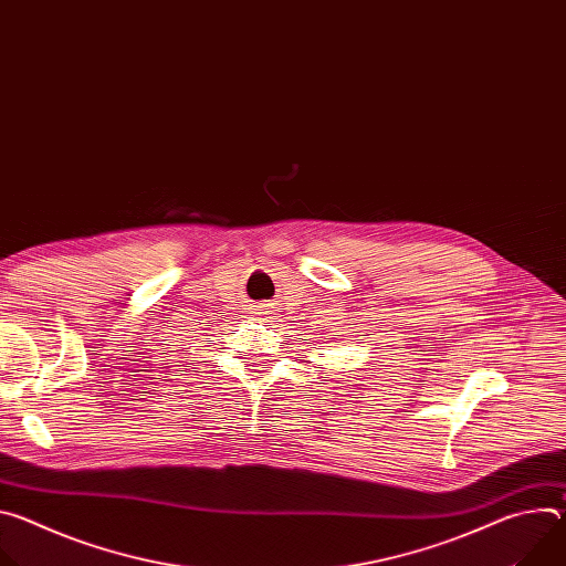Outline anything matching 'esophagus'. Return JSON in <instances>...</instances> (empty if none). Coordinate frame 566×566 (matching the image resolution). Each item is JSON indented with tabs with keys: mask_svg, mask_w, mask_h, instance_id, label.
Masks as SVG:
<instances>
[{
	"mask_svg": "<svg viewBox=\"0 0 566 566\" xmlns=\"http://www.w3.org/2000/svg\"><path fill=\"white\" fill-rule=\"evenodd\" d=\"M262 313H269V311H262Z\"/></svg>",
	"mask_w": 566,
	"mask_h": 566,
	"instance_id": "34e87169",
	"label": "esophagus"
}]
</instances>
